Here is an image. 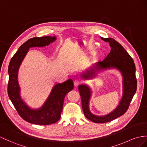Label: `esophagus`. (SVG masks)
I'll return each mask as SVG.
<instances>
[{
	"label": "esophagus",
	"instance_id": "34e87169",
	"mask_svg": "<svg viewBox=\"0 0 147 147\" xmlns=\"http://www.w3.org/2000/svg\"><path fill=\"white\" fill-rule=\"evenodd\" d=\"M74 84L75 87H77V86L80 84V80L79 79H76L74 82Z\"/></svg>",
	"mask_w": 147,
	"mask_h": 147
}]
</instances>
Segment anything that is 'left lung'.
I'll return each instance as SVG.
<instances>
[{
	"label": "left lung",
	"instance_id": "obj_1",
	"mask_svg": "<svg viewBox=\"0 0 147 147\" xmlns=\"http://www.w3.org/2000/svg\"><path fill=\"white\" fill-rule=\"evenodd\" d=\"M102 40L109 42L111 47L109 54L102 61L95 64L94 69L81 75L83 79H91L96 76L99 71L109 69H115L122 76L123 94L120 101L112 112L103 116L93 114L89 109V102L92 95V90L86 84L78 85L82 105L85 117L94 123H106L119 117L127 112L130 102L137 90V82L135 76V65L133 59L119 42L112 38H103Z\"/></svg>",
	"mask_w": 147,
	"mask_h": 147
}]
</instances>
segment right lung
I'll list each match as a JSON object with an SVG mask.
<instances>
[{"instance_id": "right-lung-1", "label": "right lung", "mask_w": 147, "mask_h": 147, "mask_svg": "<svg viewBox=\"0 0 147 147\" xmlns=\"http://www.w3.org/2000/svg\"><path fill=\"white\" fill-rule=\"evenodd\" d=\"M56 39V37L52 36L30 38L20 47L9 63L7 88L9 96L19 115L30 123L44 125L57 122L61 117L65 96L74 88L71 79L55 84L43 105L36 109H31L21 98L18 71L29 49L47 46L55 42Z\"/></svg>"}]
</instances>
